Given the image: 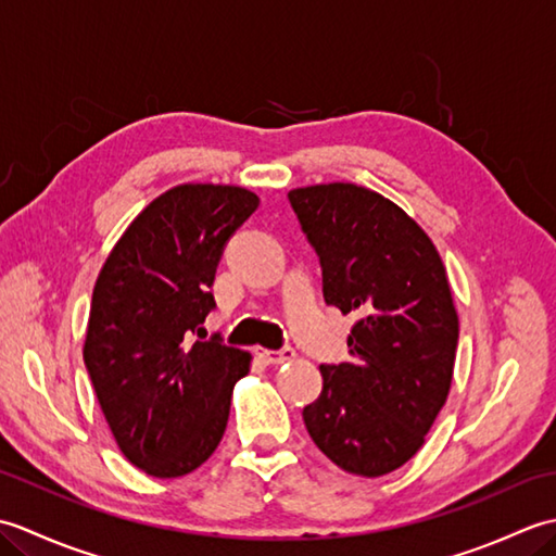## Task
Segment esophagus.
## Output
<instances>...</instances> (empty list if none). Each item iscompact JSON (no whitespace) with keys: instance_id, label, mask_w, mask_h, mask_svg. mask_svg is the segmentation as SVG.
I'll list each match as a JSON object with an SVG mask.
<instances>
[{"instance_id":"1","label":"esophagus","mask_w":556,"mask_h":556,"mask_svg":"<svg viewBox=\"0 0 556 556\" xmlns=\"http://www.w3.org/2000/svg\"><path fill=\"white\" fill-rule=\"evenodd\" d=\"M257 356L263 358L267 365H279V363H287V361H293V358H296V351H293L291 346H285V349H279V351L257 349Z\"/></svg>"}]
</instances>
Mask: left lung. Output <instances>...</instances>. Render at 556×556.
Listing matches in <instances>:
<instances>
[{"label": "left lung", "mask_w": 556, "mask_h": 556, "mask_svg": "<svg viewBox=\"0 0 556 556\" xmlns=\"http://www.w3.org/2000/svg\"><path fill=\"white\" fill-rule=\"evenodd\" d=\"M323 267L325 303L353 313L349 363L320 365L303 408L317 448L346 473L387 476L416 456L452 387L458 315L430 236L356 184L289 193Z\"/></svg>", "instance_id": "obj_1"}]
</instances>
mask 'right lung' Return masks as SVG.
I'll return each mask as SVG.
<instances>
[{
	"label": "right lung",
	"instance_id": "add662e5",
	"mask_svg": "<svg viewBox=\"0 0 556 556\" xmlns=\"http://www.w3.org/2000/svg\"><path fill=\"white\" fill-rule=\"evenodd\" d=\"M260 200L239 186L184 184L140 212L92 289L83 361L122 454L155 478L191 473L227 430L251 353L191 334L215 308L224 245Z\"/></svg>",
	"mask_w": 556,
	"mask_h": 556
}]
</instances>
